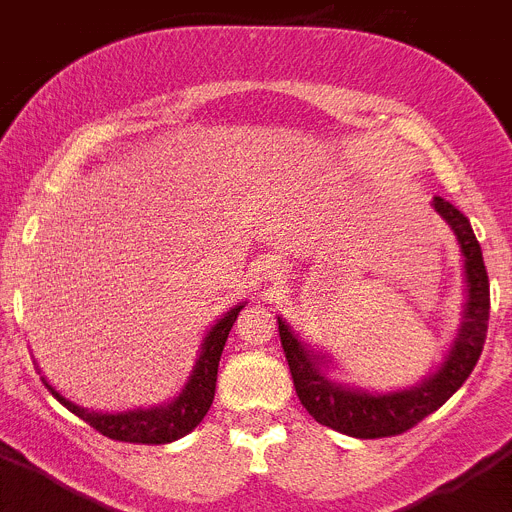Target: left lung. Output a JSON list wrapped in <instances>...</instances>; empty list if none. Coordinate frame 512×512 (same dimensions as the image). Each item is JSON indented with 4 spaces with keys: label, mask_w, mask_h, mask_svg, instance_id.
Listing matches in <instances>:
<instances>
[{
    "label": "left lung",
    "mask_w": 512,
    "mask_h": 512,
    "mask_svg": "<svg viewBox=\"0 0 512 512\" xmlns=\"http://www.w3.org/2000/svg\"><path fill=\"white\" fill-rule=\"evenodd\" d=\"M433 207L438 215L454 228L464 253V269H467V312L461 323L459 338L451 348L449 359L420 387L392 395H366V392L346 390L341 384L330 382L320 372V359L315 351H307L292 330L279 320V338H282L284 356H287L292 382L302 408L333 431L356 438H384L410 431L413 425L428 418L449 400L461 384L467 382L472 369L477 366L479 354L485 348L487 320H490V279H487L482 248L474 238L469 220L456 210L451 202L433 197Z\"/></svg>",
    "instance_id": "obj_1"
}]
</instances>
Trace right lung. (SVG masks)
Masks as SVG:
<instances>
[{
	"instance_id": "obj_1",
	"label": "right lung",
	"mask_w": 512,
	"mask_h": 512,
	"mask_svg": "<svg viewBox=\"0 0 512 512\" xmlns=\"http://www.w3.org/2000/svg\"><path fill=\"white\" fill-rule=\"evenodd\" d=\"M243 305L233 307V310L215 323V328L207 333L205 346L194 374L184 392L176 397L174 402L164 405V408L153 410H133V413H115V415H102V413H89L84 408H76L74 402H69L63 395H58L51 384L45 382V387L51 390V395L61 402L63 408H69L71 413L79 415L84 423H89L94 431L102 436L112 438V441H125V443H169L176 438L187 436L192 428L202 423V418L210 410L212 400H215V382H217V364H220V354L228 341V333L233 328L238 312Z\"/></svg>"
}]
</instances>
